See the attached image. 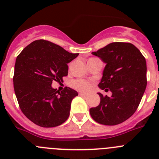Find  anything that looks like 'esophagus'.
I'll return each instance as SVG.
<instances>
[{
    "label": "esophagus",
    "mask_w": 159,
    "mask_h": 159,
    "mask_svg": "<svg viewBox=\"0 0 159 159\" xmlns=\"http://www.w3.org/2000/svg\"><path fill=\"white\" fill-rule=\"evenodd\" d=\"M80 96H83V97H86L87 96L86 94H84V93H80Z\"/></svg>",
    "instance_id": "esophagus-1"
}]
</instances>
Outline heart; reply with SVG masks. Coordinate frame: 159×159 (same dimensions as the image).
<instances>
[{
  "label": "heart",
  "instance_id": "heart-1",
  "mask_svg": "<svg viewBox=\"0 0 159 159\" xmlns=\"http://www.w3.org/2000/svg\"><path fill=\"white\" fill-rule=\"evenodd\" d=\"M71 85L73 88L83 92H88L92 88V83L84 80H75L71 83Z\"/></svg>",
  "mask_w": 159,
  "mask_h": 159
}]
</instances>
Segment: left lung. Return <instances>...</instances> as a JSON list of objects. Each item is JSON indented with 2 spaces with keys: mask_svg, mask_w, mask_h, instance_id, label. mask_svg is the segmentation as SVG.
I'll use <instances>...</instances> for the list:
<instances>
[{
  "mask_svg": "<svg viewBox=\"0 0 159 159\" xmlns=\"http://www.w3.org/2000/svg\"><path fill=\"white\" fill-rule=\"evenodd\" d=\"M106 64L99 88L112 95L100 96V102L90 109L97 123L114 126L126 121L137 110L147 87L146 59L134 44L114 42L93 52Z\"/></svg>",
  "mask_w": 159,
  "mask_h": 159,
  "instance_id": "1",
  "label": "left lung"
}]
</instances>
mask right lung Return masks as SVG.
<instances>
[{
  "label": "right lung",
  "instance_id": "add662e5",
  "mask_svg": "<svg viewBox=\"0 0 159 159\" xmlns=\"http://www.w3.org/2000/svg\"><path fill=\"white\" fill-rule=\"evenodd\" d=\"M78 56L44 40L32 42L18 55L14 91L20 110L32 123L54 127L69 117L71 102L78 93L67 87L60 92L52 88V84L62 82L68 73L67 64Z\"/></svg>",
  "mask_w": 159,
  "mask_h": 159
}]
</instances>
